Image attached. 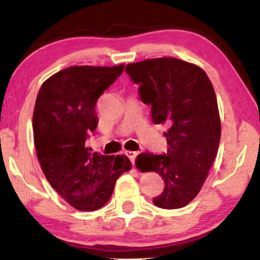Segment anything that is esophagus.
<instances>
[{
	"label": "esophagus",
	"mask_w": 260,
	"mask_h": 260,
	"mask_svg": "<svg viewBox=\"0 0 260 260\" xmlns=\"http://www.w3.org/2000/svg\"><path fill=\"white\" fill-rule=\"evenodd\" d=\"M125 155L129 158V160L132 161V164H134L135 158H136V156H138V152H136V151L127 150V151H125Z\"/></svg>",
	"instance_id": "obj_1"
}]
</instances>
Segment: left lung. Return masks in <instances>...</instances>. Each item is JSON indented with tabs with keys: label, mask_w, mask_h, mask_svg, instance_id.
Masks as SVG:
<instances>
[{
	"label": "left lung",
	"mask_w": 260,
	"mask_h": 260,
	"mask_svg": "<svg viewBox=\"0 0 260 260\" xmlns=\"http://www.w3.org/2000/svg\"><path fill=\"white\" fill-rule=\"evenodd\" d=\"M126 72L140 85L141 101L151 105L152 121L170 125L167 155L140 153L136 167L164 180L153 204L183 208L203 187L218 152L221 122L212 83L203 69L174 57L127 64Z\"/></svg>",
	"instance_id": "obj_1"
}]
</instances>
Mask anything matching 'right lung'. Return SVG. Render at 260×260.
<instances>
[{
    "label": "right lung",
    "instance_id": "obj_1",
    "mask_svg": "<svg viewBox=\"0 0 260 260\" xmlns=\"http://www.w3.org/2000/svg\"><path fill=\"white\" fill-rule=\"evenodd\" d=\"M125 65L70 67L42 83L33 111L34 146L51 187L79 211L108 203L117 179L132 164L125 155L90 152L86 140L98 127L96 102Z\"/></svg>",
    "mask_w": 260,
    "mask_h": 260
}]
</instances>
